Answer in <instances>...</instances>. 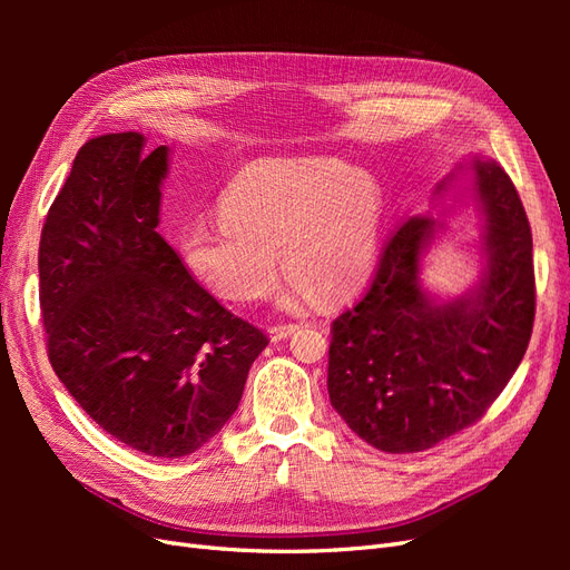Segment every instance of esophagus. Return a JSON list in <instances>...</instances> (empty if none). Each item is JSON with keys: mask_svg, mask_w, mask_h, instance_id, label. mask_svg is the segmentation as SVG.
<instances>
[{"mask_svg": "<svg viewBox=\"0 0 570 570\" xmlns=\"http://www.w3.org/2000/svg\"><path fill=\"white\" fill-rule=\"evenodd\" d=\"M299 325H295V323H283V325H271L268 327V333H271V340H285V337H289L292 333L297 331Z\"/></svg>", "mask_w": 570, "mask_h": 570, "instance_id": "34e87169", "label": "esophagus"}]
</instances>
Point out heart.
<instances>
[{
	"instance_id": "heart-1",
	"label": "heart",
	"mask_w": 570,
	"mask_h": 570,
	"mask_svg": "<svg viewBox=\"0 0 570 570\" xmlns=\"http://www.w3.org/2000/svg\"><path fill=\"white\" fill-rule=\"evenodd\" d=\"M220 218L180 237L187 268L220 299L273 295L281 254L292 275L287 304L352 297L371 278L381 230V189L366 170L333 159H262L230 180Z\"/></svg>"
}]
</instances>
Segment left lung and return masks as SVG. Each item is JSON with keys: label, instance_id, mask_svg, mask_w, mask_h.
Returning <instances> with one entry per match:
<instances>
[{"label": "left lung", "instance_id": "obj_1", "mask_svg": "<svg viewBox=\"0 0 570 570\" xmlns=\"http://www.w3.org/2000/svg\"><path fill=\"white\" fill-rule=\"evenodd\" d=\"M471 170L490 256L475 297L435 304L421 289L419 258L438 220L416 214L385 243L366 295L331 327V404L361 440L387 454L425 452L485 416L532 335L523 202L494 159H475Z\"/></svg>", "mask_w": 570, "mask_h": 570}]
</instances>
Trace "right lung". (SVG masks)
Listing matches in <instances>:
<instances>
[{
	"label": "right lung",
	"instance_id": "1",
	"mask_svg": "<svg viewBox=\"0 0 570 570\" xmlns=\"http://www.w3.org/2000/svg\"><path fill=\"white\" fill-rule=\"evenodd\" d=\"M140 132L76 154L40 235L49 364L80 409L147 456L180 459L235 413L268 337L218 304L157 233L168 149Z\"/></svg>",
	"mask_w": 570,
	"mask_h": 570
}]
</instances>
